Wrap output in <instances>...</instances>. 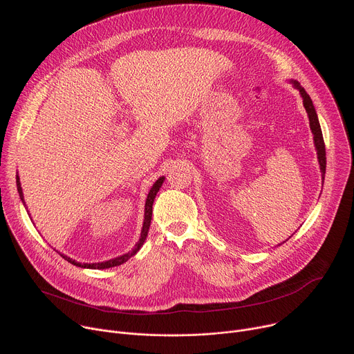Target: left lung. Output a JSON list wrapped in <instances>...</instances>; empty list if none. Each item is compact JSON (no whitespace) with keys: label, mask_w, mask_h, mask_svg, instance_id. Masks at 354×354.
<instances>
[{"label":"left lung","mask_w":354,"mask_h":354,"mask_svg":"<svg viewBox=\"0 0 354 354\" xmlns=\"http://www.w3.org/2000/svg\"><path fill=\"white\" fill-rule=\"evenodd\" d=\"M292 84L299 91V93L302 96V104H304V108H306V111L308 113V118H310V126H311V130L314 133V141H315V147H317L318 161H319V165H321L322 180H324L325 179V168H326V153H325V142H324L321 124H319V120H318V116H317V112H315V108L313 105V100H311L310 95L297 81H292Z\"/></svg>","instance_id":"left-lung-1"}]
</instances>
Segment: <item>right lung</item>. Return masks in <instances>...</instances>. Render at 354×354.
<instances>
[{
	"mask_svg": "<svg viewBox=\"0 0 354 354\" xmlns=\"http://www.w3.org/2000/svg\"><path fill=\"white\" fill-rule=\"evenodd\" d=\"M164 176L160 178L154 185L153 187H151L148 196H147V201H145V213H144V224H142V230H141V236L138 239V242L136 243L134 249L131 252H129V254H124L119 258H115V259H111V261H106V262H100V263H80V262H75L73 261L71 258H67L66 255H62L67 262L78 266V268H86V269H108V268H113V266H119L124 262H127L136 252L142 246L147 235H148V230H149V224H151V217H153V205H154V198L160 190V187L162 186L164 183ZM17 187H18V192H19V197L22 198L24 201V194H22V187H21V183H19V178L17 176Z\"/></svg>",
	"mask_w": 354,
	"mask_h": 354,
	"instance_id": "1",
	"label": "right lung"
}]
</instances>
